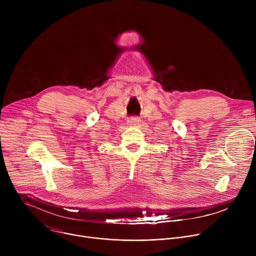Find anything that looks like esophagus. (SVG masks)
Listing matches in <instances>:
<instances>
[{"label": "esophagus", "instance_id": "34e87169", "mask_svg": "<svg viewBox=\"0 0 256 256\" xmlns=\"http://www.w3.org/2000/svg\"><path fill=\"white\" fill-rule=\"evenodd\" d=\"M138 122H140V118H132L128 122V126H136L138 124Z\"/></svg>", "mask_w": 256, "mask_h": 256}]
</instances>
